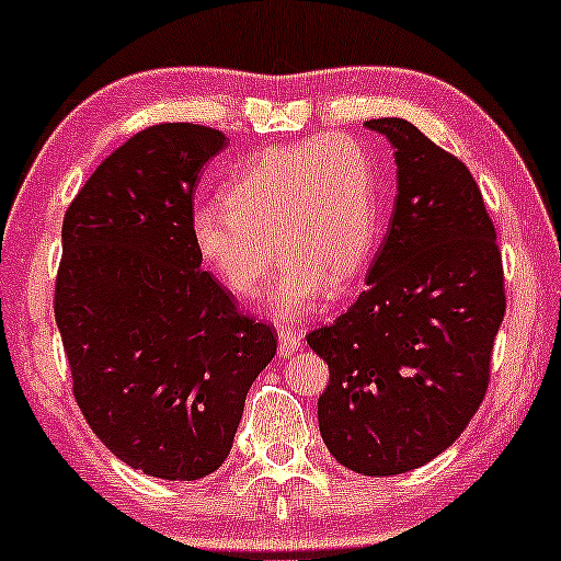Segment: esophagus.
<instances>
[{
  "label": "esophagus",
  "instance_id": "1",
  "mask_svg": "<svg viewBox=\"0 0 561 561\" xmlns=\"http://www.w3.org/2000/svg\"><path fill=\"white\" fill-rule=\"evenodd\" d=\"M301 347V334L294 330H278V353L280 358H288Z\"/></svg>",
  "mask_w": 561,
  "mask_h": 561
}]
</instances>
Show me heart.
Returning <instances> with one entry per match:
<instances>
[{
	"label": "heart",
	"instance_id": "1",
	"mask_svg": "<svg viewBox=\"0 0 561 561\" xmlns=\"http://www.w3.org/2000/svg\"><path fill=\"white\" fill-rule=\"evenodd\" d=\"M221 195L227 208L193 210L195 252L239 298L257 294L275 252L283 254L265 296V311L280 322L311 314L330 286L345 290L376 247V174L353 138L322 136L260 151Z\"/></svg>",
	"mask_w": 561,
	"mask_h": 561
}]
</instances>
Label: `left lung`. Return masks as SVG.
Listing matches in <instances>:
<instances>
[{
	"mask_svg": "<svg viewBox=\"0 0 561 561\" xmlns=\"http://www.w3.org/2000/svg\"><path fill=\"white\" fill-rule=\"evenodd\" d=\"M366 128L394 149V214L366 290L307 343L330 366L317 404L327 450L358 474L394 477L443 454L482 404L503 260L463 162L410 121Z\"/></svg>",
	"mask_w": 561,
	"mask_h": 561,
	"instance_id": "1",
	"label": "left lung"
}]
</instances>
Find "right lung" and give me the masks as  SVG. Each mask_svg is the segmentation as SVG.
<instances>
[{"label":"right lung","instance_id":"right-lung-1","mask_svg":"<svg viewBox=\"0 0 561 561\" xmlns=\"http://www.w3.org/2000/svg\"><path fill=\"white\" fill-rule=\"evenodd\" d=\"M229 144L193 123L151 126L94 170L64 216L56 278L75 397L107 450L170 482L227 461L275 330L239 314L201 271L193 195Z\"/></svg>","mask_w":561,"mask_h":561}]
</instances>
